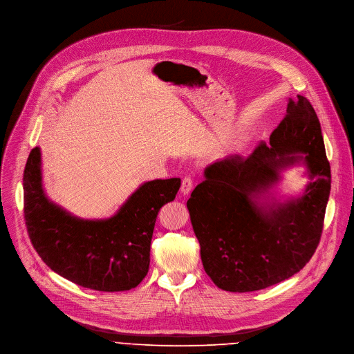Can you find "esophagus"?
Masks as SVG:
<instances>
[{"instance_id":"1","label":"esophagus","mask_w":354,"mask_h":354,"mask_svg":"<svg viewBox=\"0 0 354 354\" xmlns=\"http://www.w3.org/2000/svg\"><path fill=\"white\" fill-rule=\"evenodd\" d=\"M192 187H194V178H192L190 175H186L183 179H182V185H180V192L183 195H189Z\"/></svg>"}]
</instances>
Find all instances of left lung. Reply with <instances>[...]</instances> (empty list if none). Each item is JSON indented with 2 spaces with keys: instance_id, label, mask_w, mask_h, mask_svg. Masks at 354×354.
Segmentation results:
<instances>
[{
  "instance_id": "obj_1",
  "label": "left lung",
  "mask_w": 354,
  "mask_h": 354,
  "mask_svg": "<svg viewBox=\"0 0 354 354\" xmlns=\"http://www.w3.org/2000/svg\"><path fill=\"white\" fill-rule=\"evenodd\" d=\"M301 158L311 182L299 200L267 212L250 201L277 178L279 167ZM330 179L319 118L298 95L270 145L261 141L247 158L229 155L206 168L186 203L212 281L224 291L251 292L299 272L322 236Z\"/></svg>"
}]
</instances>
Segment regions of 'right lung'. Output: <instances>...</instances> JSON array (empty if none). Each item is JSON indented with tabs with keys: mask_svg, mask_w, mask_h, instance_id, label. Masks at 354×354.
I'll return each mask as SVG.
<instances>
[{
	"mask_svg": "<svg viewBox=\"0 0 354 354\" xmlns=\"http://www.w3.org/2000/svg\"><path fill=\"white\" fill-rule=\"evenodd\" d=\"M41 151H30L24 171V218L32 245L56 274L103 292L136 288L149 268L158 212L172 202L179 178L144 183L118 213L82 220L50 203L41 182Z\"/></svg>",
	"mask_w": 354,
	"mask_h": 354,
	"instance_id": "obj_1",
	"label": "right lung"
}]
</instances>
